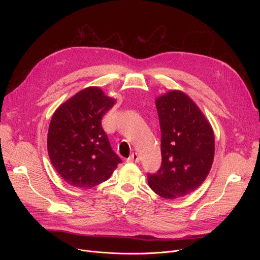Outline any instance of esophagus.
<instances>
[{
    "mask_svg": "<svg viewBox=\"0 0 260 260\" xmlns=\"http://www.w3.org/2000/svg\"><path fill=\"white\" fill-rule=\"evenodd\" d=\"M127 161L128 162H139L140 161V157H139V155L137 153H133L129 156V158L127 159Z\"/></svg>",
    "mask_w": 260,
    "mask_h": 260,
    "instance_id": "34e87169",
    "label": "esophagus"
}]
</instances>
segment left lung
Returning <instances> with one entry per match:
<instances>
[{"label": "left lung", "instance_id": "left-lung-1", "mask_svg": "<svg viewBox=\"0 0 260 260\" xmlns=\"http://www.w3.org/2000/svg\"><path fill=\"white\" fill-rule=\"evenodd\" d=\"M161 131V167L147 174L148 185L166 199L194 192L206 180L214 159L210 123L196 104L179 90L156 100Z\"/></svg>", "mask_w": 260, "mask_h": 260}]
</instances>
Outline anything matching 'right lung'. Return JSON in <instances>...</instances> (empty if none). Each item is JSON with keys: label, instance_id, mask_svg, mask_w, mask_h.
Returning <instances> with one entry per match:
<instances>
[{"label": "right lung", "instance_id": "obj_1", "mask_svg": "<svg viewBox=\"0 0 260 260\" xmlns=\"http://www.w3.org/2000/svg\"><path fill=\"white\" fill-rule=\"evenodd\" d=\"M114 104L115 100L100 88L88 87L53 114L47 136L48 155L53 168L71 185H98L121 163L102 127V118Z\"/></svg>", "mask_w": 260, "mask_h": 260}]
</instances>
